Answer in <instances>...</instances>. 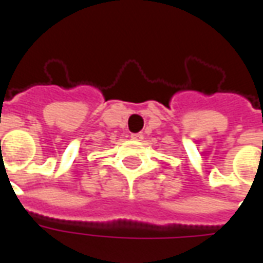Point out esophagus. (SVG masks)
I'll return each mask as SVG.
<instances>
[{"label":"esophagus","instance_id":"esophagus-1","mask_svg":"<svg viewBox=\"0 0 263 263\" xmlns=\"http://www.w3.org/2000/svg\"><path fill=\"white\" fill-rule=\"evenodd\" d=\"M131 139H134V141H142L143 135L141 134V132H139V134H132Z\"/></svg>","mask_w":263,"mask_h":263}]
</instances>
